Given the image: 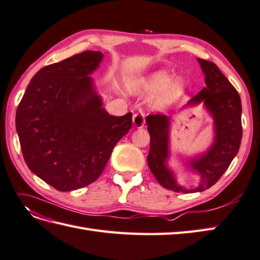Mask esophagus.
Wrapping results in <instances>:
<instances>
[{"label": "esophagus", "mask_w": 260, "mask_h": 260, "mask_svg": "<svg viewBox=\"0 0 260 260\" xmlns=\"http://www.w3.org/2000/svg\"><path fill=\"white\" fill-rule=\"evenodd\" d=\"M132 121H134V125L136 128H142L145 125V113L142 111H139L138 113H136L132 118Z\"/></svg>", "instance_id": "34e87169"}]
</instances>
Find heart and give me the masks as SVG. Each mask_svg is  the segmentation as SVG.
<instances>
[{
  "label": "heart",
  "instance_id": "heart-1",
  "mask_svg": "<svg viewBox=\"0 0 260 260\" xmlns=\"http://www.w3.org/2000/svg\"><path fill=\"white\" fill-rule=\"evenodd\" d=\"M171 74L165 70L155 71L148 77L138 79L135 82V86L145 93L151 95L158 93V102L161 105H170L180 98L186 84L181 78H176L171 80Z\"/></svg>",
  "mask_w": 260,
  "mask_h": 260
}]
</instances>
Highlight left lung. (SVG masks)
<instances>
[{
    "label": "left lung",
    "mask_w": 260,
    "mask_h": 260,
    "mask_svg": "<svg viewBox=\"0 0 260 260\" xmlns=\"http://www.w3.org/2000/svg\"><path fill=\"white\" fill-rule=\"evenodd\" d=\"M198 62L206 77V86L188 101L186 107L203 103L213 119L215 137L206 152L196 154L187 161L189 169L200 176L197 187L186 188L179 184L168 167L170 118L165 114H151L146 118L150 135L149 168L161 186L176 192H200L213 186L238 153L243 137L241 101L237 90L215 63L203 59H198Z\"/></svg>",
    "instance_id": "1"
}]
</instances>
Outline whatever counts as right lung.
I'll list each match as a JSON object with an SVG mask.
<instances>
[{"label": "right lung", "mask_w": 260, "mask_h": 260, "mask_svg": "<svg viewBox=\"0 0 260 260\" xmlns=\"http://www.w3.org/2000/svg\"><path fill=\"white\" fill-rule=\"evenodd\" d=\"M103 59L84 51L42 68L28 83L15 125L25 162L59 191L95 181L117 142L132 125V113L110 115L90 77Z\"/></svg>", "instance_id": "1"}]
</instances>
